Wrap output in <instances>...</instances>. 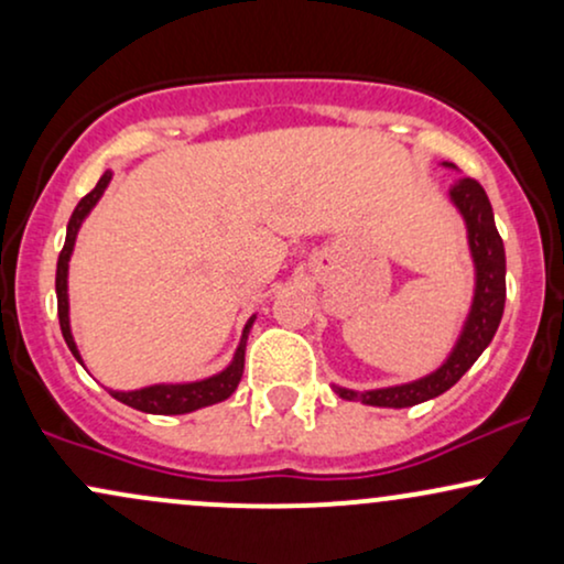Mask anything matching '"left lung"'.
I'll list each match as a JSON object with an SVG mask.
<instances>
[{
  "mask_svg": "<svg viewBox=\"0 0 564 564\" xmlns=\"http://www.w3.org/2000/svg\"><path fill=\"white\" fill-rule=\"evenodd\" d=\"M448 196L456 204V209L462 212L464 223H467L469 251L471 262H475V300H471L469 315L464 321L456 347L437 371L426 373L422 379L368 392L334 387L339 398L360 400V403L379 408H408L424 403V400H432L451 390L475 366L482 349L494 339L503 315V302H507V254H503V241L496 230L494 206L485 196L482 185L471 177H458Z\"/></svg>",
  "mask_w": 564,
  "mask_h": 564,
  "instance_id": "1",
  "label": "left lung"
}]
</instances>
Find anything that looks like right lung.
<instances>
[{
	"label": "right lung",
	"instance_id": "1",
	"mask_svg": "<svg viewBox=\"0 0 564 564\" xmlns=\"http://www.w3.org/2000/svg\"><path fill=\"white\" fill-rule=\"evenodd\" d=\"M108 183H111V172L102 174L97 180V185L93 191L84 196L79 204H76L74 215L68 219V230H66V243H63L61 257H57V273H55V294H57V318H61V332L63 339L74 358L82 364V355L76 349L74 336H70V321H68V260H70V251H74L76 243V232H79L84 217L93 212V206L100 200L102 191H106ZM254 318H249L243 328L241 336V345H238L236 355H232L230 366L225 371L215 373L209 379H200V381H187V384H151V387H142V390H132V392H116L111 390V394L119 403H124L129 408H138L142 413H164V416H174V413H191L198 411V408L206 405H215L228 400L232 392H236L238 381L243 377V355H246V336H249V328Z\"/></svg>",
	"mask_w": 564,
	"mask_h": 564
}]
</instances>
